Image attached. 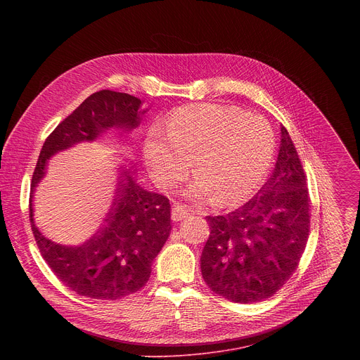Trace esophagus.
<instances>
[{
  "mask_svg": "<svg viewBox=\"0 0 360 360\" xmlns=\"http://www.w3.org/2000/svg\"><path fill=\"white\" fill-rule=\"evenodd\" d=\"M189 210L186 207H184V205L178 203L175 205V207L172 208V221L178 222V221H182L184 218H186L189 215Z\"/></svg>",
  "mask_w": 360,
  "mask_h": 360,
  "instance_id": "1",
  "label": "esophagus"
}]
</instances>
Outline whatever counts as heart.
<instances>
[{"instance_id": "heart-1", "label": "heart", "mask_w": 360, "mask_h": 360, "mask_svg": "<svg viewBox=\"0 0 360 360\" xmlns=\"http://www.w3.org/2000/svg\"><path fill=\"white\" fill-rule=\"evenodd\" d=\"M276 150L272 125L261 115L233 105H185L169 114L164 129L150 127L142 143V160L161 188L185 175L191 158L196 175L186 195L219 203H238L264 184Z\"/></svg>"}]
</instances>
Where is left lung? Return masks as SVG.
I'll return each instance as SVG.
<instances>
[{"label":"left lung","mask_w":360,"mask_h":360,"mask_svg":"<svg viewBox=\"0 0 360 360\" xmlns=\"http://www.w3.org/2000/svg\"><path fill=\"white\" fill-rule=\"evenodd\" d=\"M281 134L276 165L261 191L226 217H207L202 278L236 303L275 295L296 271L309 236L307 179L285 127Z\"/></svg>","instance_id":"1"}]
</instances>
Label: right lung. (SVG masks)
I'll return each instance as SVG.
<instances>
[{"mask_svg":"<svg viewBox=\"0 0 360 360\" xmlns=\"http://www.w3.org/2000/svg\"><path fill=\"white\" fill-rule=\"evenodd\" d=\"M139 98L102 89L89 95L45 139L32 175L31 198L42 179L48 160L75 143L95 141L111 128L132 131L139 125ZM30 222L42 258L57 278L77 295L115 300L139 290L149 279L152 261L171 233V205L164 195L143 189L134 169L122 175L112 208L102 228L78 246H65L45 238Z\"/></svg>","mask_w":360,"mask_h":360,"instance_id":"add662e5","label":"right lung"}]
</instances>
